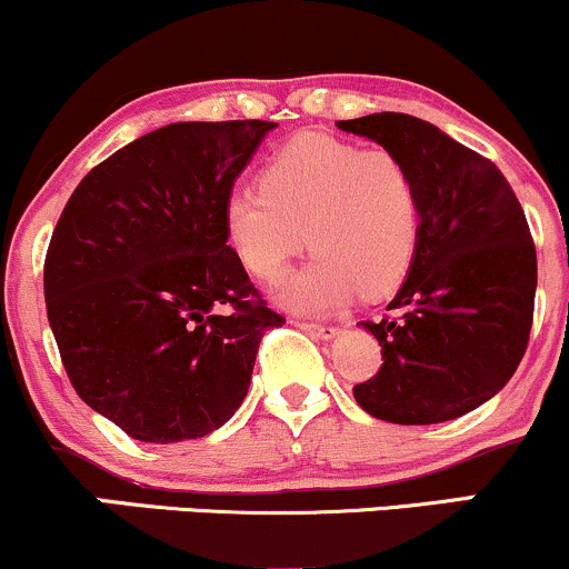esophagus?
Instances as JSON below:
<instances>
[{"mask_svg":"<svg viewBox=\"0 0 569 569\" xmlns=\"http://www.w3.org/2000/svg\"><path fill=\"white\" fill-rule=\"evenodd\" d=\"M297 326L299 329H305L307 335H312V337H318V339H331V337H337V326H321V323H307V321H297Z\"/></svg>","mask_w":569,"mask_h":569,"instance_id":"obj_1","label":"esophagus"}]
</instances>
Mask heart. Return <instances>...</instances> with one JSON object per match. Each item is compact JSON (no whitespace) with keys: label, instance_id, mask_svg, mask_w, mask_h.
<instances>
[{"label":"heart","instance_id":"heart-1","mask_svg":"<svg viewBox=\"0 0 569 569\" xmlns=\"http://www.w3.org/2000/svg\"><path fill=\"white\" fill-rule=\"evenodd\" d=\"M259 189L230 194L227 238L246 270L264 283L283 278L305 246L316 253L278 291L286 307L326 312L356 293L385 297L415 262L420 189L407 162L388 149L299 136L267 162Z\"/></svg>","mask_w":569,"mask_h":569}]
</instances>
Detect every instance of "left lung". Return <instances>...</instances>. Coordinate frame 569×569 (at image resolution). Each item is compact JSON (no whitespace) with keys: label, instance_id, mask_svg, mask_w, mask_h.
I'll return each mask as SVG.
<instances>
[{"label":"left lung","instance_id":"left-lung-1","mask_svg":"<svg viewBox=\"0 0 569 569\" xmlns=\"http://www.w3.org/2000/svg\"><path fill=\"white\" fill-rule=\"evenodd\" d=\"M337 128L407 162L422 200L420 246L388 305L396 316L361 323L382 367L352 396L398 426L468 415L511 380L530 342L538 257L525 211L492 160L420 117L380 112Z\"/></svg>","mask_w":569,"mask_h":569}]
</instances>
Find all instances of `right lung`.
I'll return each mask as SVG.
<instances>
[{
    "instance_id": "right-lung-1",
    "label": "right lung",
    "mask_w": 569,
    "mask_h": 569,
    "mask_svg": "<svg viewBox=\"0 0 569 569\" xmlns=\"http://www.w3.org/2000/svg\"><path fill=\"white\" fill-rule=\"evenodd\" d=\"M276 122H173L77 184L44 257L48 321L77 396L130 439L224 426L286 323L227 246L234 179Z\"/></svg>"
}]
</instances>
